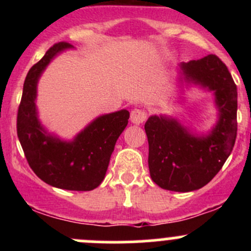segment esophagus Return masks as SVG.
Masks as SVG:
<instances>
[{
	"instance_id": "1",
	"label": "esophagus",
	"mask_w": 251,
	"mask_h": 251,
	"mask_svg": "<svg viewBox=\"0 0 251 251\" xmlns=\"http://www.w3.org/2000/svg\"><path fill=\"white\" fill-rule=\"evenodd\" d=\"M147 111L144 109H138V108H136V109H133L131 111V121H132L133 124H136V125H140V124H143L144 121L147 120Z\"/></svg>"
}]
</instances>
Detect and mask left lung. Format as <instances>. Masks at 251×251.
I'll use <instances>...</instances> for the list:
<instances>
[{"label":"left lung","instance_id":"8db88e82","mask_svg":"<svg viewBox=\"0 0 251 251\" xmlns=\"http://www.w3.org/2000/svg\"><path fill=\"white\" fill-rule=\"evenodd\" d=\"M187 80L215 91L220 110L217 125L207 137L197 138L177 121L151 116L144 125L149 144L151 177L159 187L191 192L209 183L226 163L237 137V86L216 54L182 63Z\"/></svg>","mask_w":251,"mask_h":251}]
</instances>
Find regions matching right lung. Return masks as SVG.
I'll return each instance as SVG.
<instances>
[{"mask_svg":"<svg viewBox=\"0 0 251 251\" xmlns=\"http://www.w3.org/2000/svg\"><path fill=\"white\" fill-rule=\"evenodd\" d=\"M72 47L68 42L54 44L31 67L23 87L18 108L17 133L25 158L37 177L53 187L68 191H92L102 183L116 140L130 118L127 110L96 119L73 142L46 135L36 116V85L53 57Z\"/></svg>","mask_w":251,"mask_h":251,"instance_id":"add662e5","label":"right lung"}]
</instances>
